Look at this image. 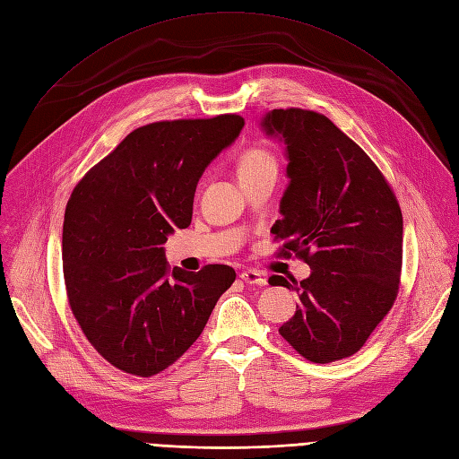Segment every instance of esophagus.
Here are the masks:
<instances>
[{"instance_id":"1","label":"esophagus","mask_w":459,"mask_h":459,"mask_svg":"<svg viewBox=\"0 0 459 459\" xmlns=\"http://www.w3.org/2000/svg\"><path fill=\"white\" fill-rule=\"evenodd\" d=\"M246 283H249V285H258V287H263V285H266V277H264V273L263 272H258V270H246V272H242V275H240Z\"/></svg>"}]
</instances>
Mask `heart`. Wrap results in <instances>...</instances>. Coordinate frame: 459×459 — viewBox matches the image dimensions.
I'll list each match as a JSON object with an SVG mask.
<instances>
[{"mask_svg": "<svg viewBox=\"0 0 459 459\" xmlns=\"http://www.w3.org/2000/svg\"><path fill=\"white\" fill-rule=\"evenodd\" d=\"M264 170H277L275 155L264 148H249L238 157V176L246 178Z\"/></svg>", "mask_w": 459, "mask_h": 459, "instance_id": "obj_1", "label": "heart"}]
</instances>
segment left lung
<instances>
[{
    "label": "left lung",
    "mask_w": 459,
    "mask_h": 459,
    "mask_svg": "<svg viewBox=\"0 0 459 459\" xmlns=\"http://www.w3.org/2000/svg\"><path fill=\"white\" fill-rule=\"evenodd\" d=\"M263 129L285 143L289 186L272 227L311 275L270 285L298 292L296 313L279 333L298 354L328 364L360 351L394 306L400 289L403 217L369 155L323 114L277 108Z\"/></svg>",
    "instance_id": "obj_1"
}]
</instances>
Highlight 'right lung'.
I'll use <instances>...</instances> for the list:
<instances>
[{
	"label": "right lung",
	"instance_id": "add662e5",
	"mask_svg": "<svg viewBox=\"0 0 459 459\" xmlns=\"http://www.w3.org/2000/svg\"><path fill=\"white\" fill-rule=\"evenodd\" d=\"M242 127L238 114L138 127L73 189L62 238L69 306L114 368L152 377L172 366L234 283L227 264L170 270L163 244L189 227L198 180Z\"/></svg>",
	"mask_w": 459,
	"mask_h": 459
}]
</instances>
